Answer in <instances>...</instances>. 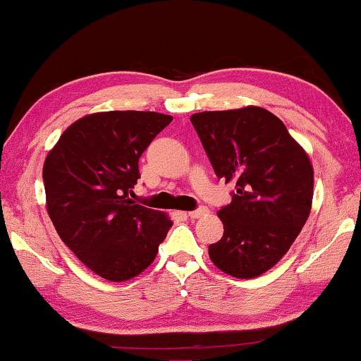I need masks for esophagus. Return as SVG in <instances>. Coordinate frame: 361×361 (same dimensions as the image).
I'll use <instances>...</instances> for the list:
<instances>
[{"instance_id": "esophagus-1", "label": "esophagus", "mask_w": 361, "mask_h": 361, "mask_svg": "<svg viewBox=\"0 0 361 361\" xmlns=\"http://www.w3.org/2000/svg\"><path fill=\"white\" fill-rule=\"evenodd\" d=\"M207 214H209V209H207V207H200V209H197V210H190V212L186 215H188L190 219H200Z\"/></svg>"}]
</instances>
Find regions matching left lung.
<instances>
[{
  "instance_id": "1",
  "label": "left lung",
  "mask_w": 361,
  "mask_h": 361,
  "mask_svg": "<svg viewBox=\"0 0 361 361\" xmlns=\"http://www.w3.org/2000/svg\"><path fill=\"white\" fill-rule=\"evenodd\" d=\"M215 175L233 183V202L219 210L221 241L209 256L235 279L275 267L304 227L312 207L314 169L304 147L261 106L193 114Z\"/></svg>"
}]
</instances>
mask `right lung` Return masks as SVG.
I'll return each instance as SVG.
<instances>
[{
  "label": "right lung",
  "mask_w": 361,
  "mask_h": 361,
  "mask_svg": "<svg viewBox=\"0 0 361 361\" xmlns=\"http://www.w3.org/2000/svg\"><path fill=\"white\" fill-rule=\"evenodd\" d=\"M157 111H98L71 123L44 163L45 204L62 243L110 281L142 273L171 221L132 202L139 157L171 122Z\"/></svg>",
  "instance_id": "1"
}]
</instances>
